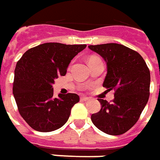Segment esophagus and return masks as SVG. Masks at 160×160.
<instances>
[{
	"label": "esophagus",
	"instance_id": "34e87169",
	"mask_svg": "<svg viewBox=\"0 0 160 160\" xmlns=\"http://www.w3.org/2000/svg\"><path fill=\"white\" fill-rule=\"evenodd\" d=\"M81 100L84 101V102H87V101L89 100V97H87V96H82V97H81Z\"/></svg>",
	"mask_w": 160,
	"mask_h": 160
}]
</instances>
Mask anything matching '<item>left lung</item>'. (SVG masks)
Instances as JSON below:
<instances>
[{
  "label": "left lung",
  "instance_id": "1",
  "mask_svg": "<svg viewBox=\"0 0 160 160\" xmlns=\"http://www.w3.org/2000/svg\"><path fill=\"white\" fill-rule=\"evenodd\" d=\"M106 63L107 74L102 86L114 90L112 102L98 99L101 109L92 114L91 121L107 134L120 135L140 118L149 98L150 71L139 53L127 46L108 43L89 46Z\"/></svg>",
  "mask_w": 160,
  "mask_h": 160
}]
</instances>
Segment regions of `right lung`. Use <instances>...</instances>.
I'll use <instances>...</instances> for the list:
<instances>
[{"instance_id":"obj_1","label":"right lung","mask_w":160,"mask_h":160,"mask_svg":"<svg viewBox=\"0 0 160 160\" xmlns=\"http://www.w3.org/2000/svg\"><path fill=\"white\" fill-rule=\"evenodd\" d=\"M86 46L45 43L27 51L17 62L13 94L20 115L32 128L52 132L66 123L79 96L68 93L55 98L52 85Z\"/></svg>"}]
</instances>
